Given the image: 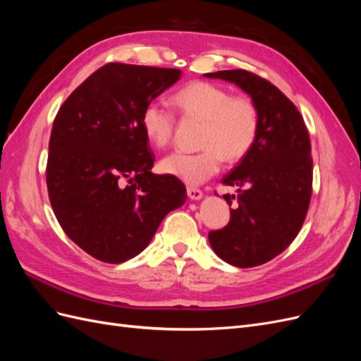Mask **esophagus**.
Wrapping results in <instances>:
<instances>
[{
  "label": "esophagus",
  "mask_w": 361,
  "mask_h": 361,
  "mask_svg": "<svg viewBox=\"0 0 361 361\" xmlns=\"http://www.w3.org/2000/svg\"><path fill=\"white\" fill-rule=\"evenodd\" d=\"M187 194H188V197H190L191 200H200V199L203 197L202 190L195 188V187H188V188H187Z\"/></svg>",
  "instance_id": "34e87169"
}]
</instances>
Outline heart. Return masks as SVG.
<instances>
[{
	"label": "heart",
	"mask_w": 361,
	"mask_h": 361,
	"mask_svg": "<svg viewBox=\"0 0 361 361\" xmlns=\"http://www.w3.org/2000/svg\"><path fill=\"white\" fill-rule=\"evenodd\" d=\"M171 104L187 117L202 120L200 146L195 154L174 152L161 161V170L185 183L197 185L220 170L223 158L243 159L259 135V111L253 101L233 96L224 87L211 82H191L171 96ZM141 128L152 145L166 147L174 130V117L158 104L145 106Z\"/></svg>",
	"instance_id": "heart-1"
}]
</instances>
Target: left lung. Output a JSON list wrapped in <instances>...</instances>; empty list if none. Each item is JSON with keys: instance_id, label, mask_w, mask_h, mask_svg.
<instances>
[{"instance_id": "8db88e82", "label": "left lung", "mask_w": 361, "mask_h": 361, "mask_svg": "<svg viewBox=\"0 0 361 361\" xmlns=\"http://www.w3.org/2000/svg\"><path fill=\"white\" fill-rule=\"evenodd\" d=\"M236 84L259 111V135L248 154L221 179L239 187L231 221L209 232L215 255L238 268L267 264L298 235L312 197V147L304 120L276 85L243 71L204 73ZM232 204L231 195H223ZM235 195H232V199Z\"/></svg>"}]
</instances>
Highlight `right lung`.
<instances>
[{"instance_id": "right-lung-1", "label": "right lung", "mask_w": 361, "mask_h": 361, "mask_svg": "<svg viewBox=\"0 0 361 361\" xmlns=\"http://www.w3.org/2000/svg\"><path fill=\"white\" fill-rule=\"evenodd\" d=\"M179 69L108 63L68 97L54 120L47 185L72 241L97 260L122 264L143 251L185 185L152 173L154 152L140 118L180 78Z\"/></svg>"}]
</instances>
